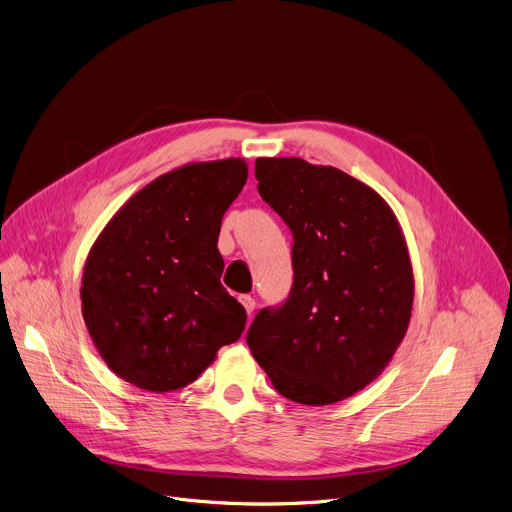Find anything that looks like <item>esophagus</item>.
I'll list each match as a JSON object with an SVG mask.
<instances>
[{
	"mask_svg": "<svg viewBox=\"0 0 512 512\" xmlns=\"http://www.w3.org/2000/svg\"><path fill=\"white\" fill-rule=\"evenodd\" d=\"M239 302H242V306L246 308L248 316H252V312L256 310V299L252 295H239Z\"/></svg>",
	"mask_w": 512,
	"mask_h": 512,
	"instance_id": "esophagus-1",
	"label": "esophagus"
}]
</instances>
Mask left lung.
I'll list each match as a JSON object with an SVG mask.
<instances>
[{
  "label": "left lung",
  "instance_id": "obj_1",
  "mask_svg": "<svg viewBox=\"0 0 512 512\" xmlns=\"http://www.w3.org/2000/svg\"><path fill=\"white\" fill-rule=\"evenodd\" d=\"M256 179L293 235V285L281 306L256 314L246 341L289 401H343L407 333L413 270L401 227L372 188L335 167L258 159Z\"/></svg>",
  "mask_w": 512,
  "mask_h": 512
}]
</instances>
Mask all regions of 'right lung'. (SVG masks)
Masks as SVG:
<instances>
[{"instance_id": "add662e5", "label": "right lung", "mask_w": 512, "mask_h": 512, "mask_svg": "<svg viewBox=\"0 0 512 512\" xmlns=\"http://www.w3.org/2000/svg\"><path fill=\"white\" fill-rule=\"evenodd\" d=\"M246 179L242 159L184 165L134 194L99 235L84 264L82 316L119 378L169 393L242 337L246 310L221 285L217 242Z\"/></svg>"}]
</instances>
